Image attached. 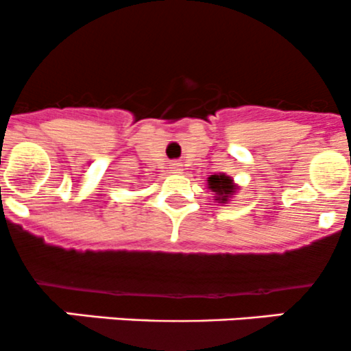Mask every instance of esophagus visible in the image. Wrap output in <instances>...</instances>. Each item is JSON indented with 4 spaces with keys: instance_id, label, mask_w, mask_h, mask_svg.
Instances as JSON below:
<instances>
[{
    "instance_id": "esophagus-1",
    "label": "esophagus",
    "mask_w": 351,
    "mask_h": 351,
    "mask_svg": "<svg viewBox=\"0 0 351 351\" xmlns=\"http://www.w3.org/2000/svg\"><path fill=\"white\" fill-rule=\"evenodd\" d=\"M172 169H174L176 172H179L180 171V165L179 164H172Z\"/></svg>"
}]
</instances>
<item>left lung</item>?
Here are the masks:
<instances>
[{
    "instance_id": "1",
    "label": "left lung",
    "mask_w": 351,
    "mask_h": 351,
    "mask_svg": "<svg viewBox=\"0 0 351 351\" xmlns=\"http://www.w3.org/2000/svg\"><path fill=\"white\" fill-rule=\"evenodd\" d=\"M208 189L215 194V201L225 204L230 201V197L234 196L239 186L234 182V179L230 176L215 174L208 177Z\"/></svg>"
}]
</instances>
